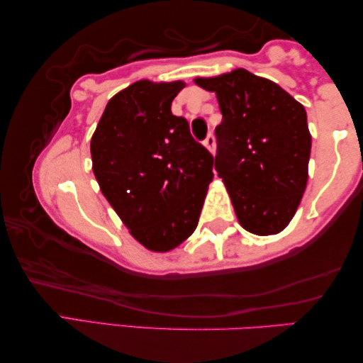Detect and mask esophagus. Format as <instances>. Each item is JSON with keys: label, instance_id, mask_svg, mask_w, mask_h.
Segmentation results:
<instances>
[{"label": "esophagus", "instance_id": "34e87169", "mask_svg": "<svg viewBox=\"0 0 363 363\" xmlns=\"http://www.w3.org/2000/svg\"><path fill=\"white\" fill-rule=\"evenodd\" d=\"M204 146L209 150L212 154L216 152V136H213L212 133L207 135V138L204 140Z\"/></svg>", "mask_w": 363, "mask_h": 363}]
</instances>
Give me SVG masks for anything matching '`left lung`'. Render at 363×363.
Returning a JSON list of instances; mask_svg holds the SVG:
<instances>
[{"mask_svg":"<svg viewBox=\"0 0 363 363\" xmlns=\"http://www.w3.org/2000/svg\"><path fill=\"white\" fill-rule=\"evenodd\" d=\"M194 83L216 93L223 116L216 128V170L238 222L259 236L280 233L307 186L312 136L304 106L246 69Z\"/></svg>","mask_w":363,"mask_h":363,"instance_id":"left-lung-1","label":"left lung"}]
</instances>
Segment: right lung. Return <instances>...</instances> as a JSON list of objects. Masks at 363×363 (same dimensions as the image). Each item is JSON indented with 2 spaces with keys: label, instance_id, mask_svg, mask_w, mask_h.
<instances>
[{
  "label": "right lung",
  "instance_id": "right-lung-1",
  "mask_svg": "<svg viewBox=\"0 0 363 363\" xmlns=\"http://www.w3.org/2000/svg\"><path fill=\"white\" fill-rule=\"evenodd\" d=\"M185 82L138 80L109 99L91 136L101 193L140 245L152 252L180 246L198 227L212 182V154L186 118L172 114Z\"/></svg>",
  "mask_w": 363,
  "mask_h": 363
}]
</instances>
